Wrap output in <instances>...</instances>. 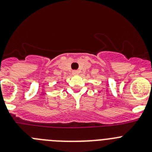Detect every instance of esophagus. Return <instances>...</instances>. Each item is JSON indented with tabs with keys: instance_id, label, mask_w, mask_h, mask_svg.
<instances>
[{
	"instance_id": "1",
	"label": "esophagus",
	"mask_w": 152,
	"mask_h": 152,
	"mask_svg": "<svg viewBox=\"0 0 152 152\" xmlns=\"http://www.w3.org/2000/svg\"><path fill=\"white\" fill-rule=\"evenodd\" d=\"M72 74H73V75H77V71H73V72H72Z\"/></svg>"
}]
</instances>
